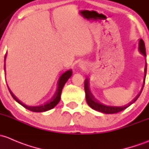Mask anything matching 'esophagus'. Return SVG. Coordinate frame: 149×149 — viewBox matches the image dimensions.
I'll return each mask as SVG.
<instances>
[{"label":"esophagus","mask_w":149,"mask_h":149,"mask_svg":"<svg viewBox=\"0 0 149 149\" xmlns=\"http://www.w3.org/2000/svg\"><path fill=\"white\" fill-rule=\"evenodd\" d=\"M80 67H82V66H80Z\"/></svg>","instance_id":"obj_1"}]
</instances>
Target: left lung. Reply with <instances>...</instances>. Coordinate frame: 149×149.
<instances>
[{
	"mask_svg": "<svg viewBox=\"0 0 149 149\" xmlns=\"http://www.w3.org/2000/svg\"><path fill=\"white\" fill-rule=\"evenodd\" d=\"M139 50L144 56H146V48H145V44H144V41L143 39H140L139 40ZM146 70H147V65L146 64L145 69H144V72H145V77H144V81L143 83H145V78H146ZM144 84L142 87L140 93H139V95H137L136 97L132 100V102H130L128 104V105L127 106H109V105H104V104L101 103L99 100H97L95 97H94L93 94H92L91 91L90 90V82H89L88 78H86L85 80V95H86V100H87V104H88L90 108H92L93 110H95L97 111L101 112V113H106V114H113V113H117L118 112L122 111V110H125V108H128L129 105H131V104H133V102H135L136 101V100L139 98L140 96L142 90H143Z\"/></svg>",
	"mask_w": 149,
	"mask_h": 149,
	"instance_id": "1",
	"label": "left lung"
}]
</instances>
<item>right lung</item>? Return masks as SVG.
Returning <instances> with one entry per match:
<instances>
[{"mask_svg":"<svg viewBox=\"0 0 149 149\" xmlns=\"http://www.w3.org/2000/svg\"><path fill=\"white\" fill-rule=\"evenodd\" d=\"M6 55L5 56V60H6ZM5 65L6 64H4V70H5ZM72 70H68V71L65 72H64V74H62L60 77H59V80H58L57 89H56V93H55V94L54 95V96L52 97V99L50 100H49L48 102H46L45 104H44V105H39V106H28V105H25V104L23 103L21 101H20L19 100H18V98L14 95V94L12 93L11 90L9 89V87H8L9 92H10V95H11L12 97H13V99H14L16 102H18L20 105H21L23 107H24L25 108H26L27 110H31V111H32V112L41 113V112H45V111H47V110H51V109L54 108V107L56 106L58 103H59V100H60V98H61V93H62V88H63L64 85H65V83L67 82V81L68 80V79H70V77L72 76Z\"/></svg>","mask_w":149,"mask_h":149,"instance_id":"1","label":"right lung"}]
</instances>
